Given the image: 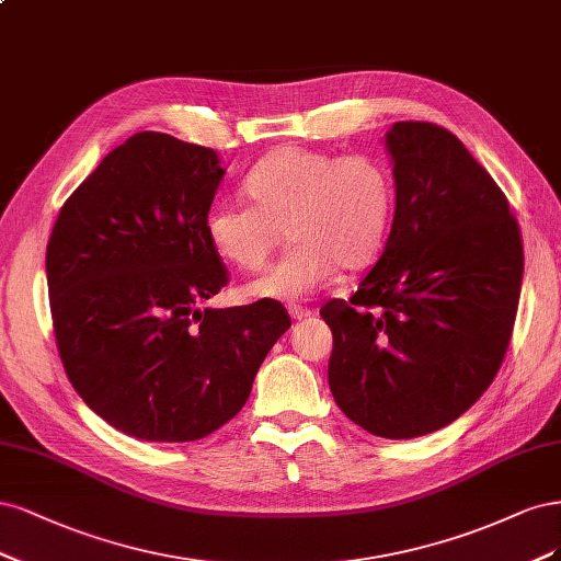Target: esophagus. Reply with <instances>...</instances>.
Returning <instances> with one entry per match:
<instances>
[{
	"instance_id": "esophagus-1",
	"label": "esophagus",
	"mask_w": 561,
	"mask_h": 561,
	"mask_svg": "<svg viewBox=\"0 0 561 561\" xmlns=\"http://www.w3.org/2000/svg\"><path fill=\"white\" fill-rule=\"evenodd\" d=\"M288 314H291L294 319H307V317H312V310L310 307H302V305H296V302H291L288 305Z\"/></svg>"
}]
</instances>
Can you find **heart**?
I'll return each mask as SVG.
<instances>
[{
	"label": "heart",
	"mask_w": 561,
	"mask_h": 561,
	"mask_svg": "<svg viewBox=\"0 0 561 561\" xmlns=\"http://www.w3.org/2000/svg\"><path fill=\"white\" fill-rule=\"evenodd\" d=\"M244 193L251 205L214 203L205 232L216 256L240 270H261L286 228L291 249L247 286L256 298H302L337 267L373 263L391 226V174L368 153L284 147L251 168Z\"/></svg>",
	"instance_id": "1"
}]
</instances>
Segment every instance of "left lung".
Returning a JSON list of instances; mask_svg holds the SVG:
<instances>
[{
  "label": "left lung",
  "instance_id": "obj_1",
  "mask_svg": "<svg viewBox=\"0 0 561 561\" xmlns=\"http://www.w3.org/2000/svg\"><path fill=\"white\" fill-rule=\"evenodd\" d=\"M396 209L382 256L350 300L321 317L333 331L329 385L373 436L438 431L494 382L519 305L522 232L503 191L447 128L393 123Z\"/></svg>",
  "mask_w": 561,
  "mask_h": 561
}]
</instances>
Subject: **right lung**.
<instances>
[{"instance_id":"add662e5","label":"right lung","mask_w":561,"mask_h":561,"mask_svg":"<svg viewBox=\"0 0 561 561\" xmlns=\"http://www.w3.org/2000/svg\"><path fill=\"white\" fill-rule=\"evenodd\" d=\"M219 156L137 133L67 197L46 247L53 333L71 387L104 422L149 443H191L247 403L291 327L277 300L201 305L228 284L205 232Z\"/></svg>"}]
</instances>
